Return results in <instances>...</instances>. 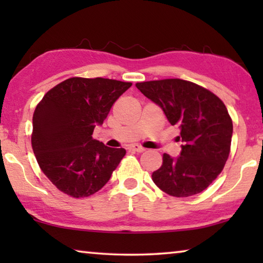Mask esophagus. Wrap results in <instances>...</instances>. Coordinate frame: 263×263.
Segmentation results:
<instances>
[{
  "instance_id": "34e87169",
  "label": "esophagus",
  "mask_w": 263,
  "mask_h": 263,
  "mask_svg": "<svg viewBox=\"0 0 263 263\" xmlns=\"http://www.w3.org/2000/svg\"><path fill=\"white\" fill-rule=\"evenodd\" d=\"M128 149L130 151H135V152H138V153H142V152H145L146 151V148H144L142 147V146H139V145H131L130 147H128Z\"/></svg>"
}]
</instances>
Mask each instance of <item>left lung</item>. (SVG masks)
<instances>
[{
    "label": "left lung",
    "instance_id": "1",
    "mask_svg": "<svg viewBox=\"0 0 263 263\" xmlns=\"http://www.w3.org/2000/svg\"><path fill=\"white\" fill-rule=\"evenodd\" d=\"M136 87L163 110L180 128V157L164 153L152 180L174 197H189L206 189L225 166L231 151L233 124L219 97L209 89L181 79L137 82Z\"/></svg>",
    "mask_w": 263,
    "mask_h": 263
}]
</instances>
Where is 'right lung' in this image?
<instances>
[{"instance_id":"add662e5","label":"right lung","mask_w":263,"mask_h":263,"mask_svg":"<svg viewBox=\"0 0 263 263\" xmlns=\"http://www.w3.org/2000/svg\"><path fill=\"white\" fill-rule=\"evenodd\" d=\"M131 82L70 78L50 89L35 106L31 144L42 172L61 193L88 197L103 188L124 158L92 139L111 106Z\"/></svg>"}]
</instances>
